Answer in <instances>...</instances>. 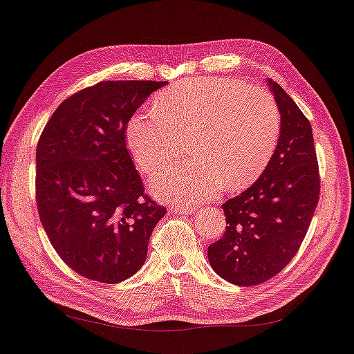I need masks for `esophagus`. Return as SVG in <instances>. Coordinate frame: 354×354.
<instances>
[{
  "label": "esophagus",
  "mask_w": 354,
  "mask_h": 354,
  "mask_svg": "<svg viewBox=\"0 0 354 354\" xmlns=\"http://www.w3.org/2000/svg\"><path fill=\"white\" fill-rule=\"evenodd\" d=\"M171 210L176 213H193L195 212V207L189 204H178V205H173Z\"/></svg>",
  "instance_id": "obj_1"
}]
</instances>
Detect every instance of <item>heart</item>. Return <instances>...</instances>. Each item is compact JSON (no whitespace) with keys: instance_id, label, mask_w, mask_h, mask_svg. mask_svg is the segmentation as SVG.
<instances>
[{"instance_id":"1","label":"heart","mask_w":354,"mask_h":354,"mask_svg":"<svg viewBox=\"0 0 354 354\" xmlns=\"http://www.w3.org/2000/svg\"><path fill=\"white\" fill-rule=\"evenodd\" d=\"M193 159L171 165L151 181V192L169 203H195L221 187L244 190L272 159L281 135V113L266 90L227 78H193L158 95L127 124V145L144 175L167 164L189 138Z\"/></svg>"}]
</instances>
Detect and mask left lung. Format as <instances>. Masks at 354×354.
<instances>
[{
    "label": "left lung",
    "mask_w": 354,
    "mask_h": 354,
    "mask_svg": "<svg viewBox=\"0 0 354 354\" xmlns=\"http://www.w3.org/2000/svg\"><path fill=\"white\" fill-rule=\"evenodd\" d=\"M281 113L276 150L258 181L223 204L227 227L209 247L212 268L234 286H258L299 250L319 201V167L311 124L273 80Z\"/></svg>",
    "instance_id": "1"
}]
</instances>
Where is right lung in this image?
Returning a JSON list of instances; mask_svg holds the SVG:
<instances>
[{
	"label": "right lung",
	"mask_w": 354,
	"mask_h": 354,
	"mask_svg": "<svg viewBox=\"0 0 354 354\" xmlns=\"http://www.w3.org/2000/svg\"><path fill=\"white\" fill-rule=\"evenodd\" d=\"M167 81H102L62 101L37 147V207L50 244L73 272L102 283L133 276L167 213L145 195L126 130Z\"/></svg>",
	"instance_id": "add662e5"
}]
</instances>
